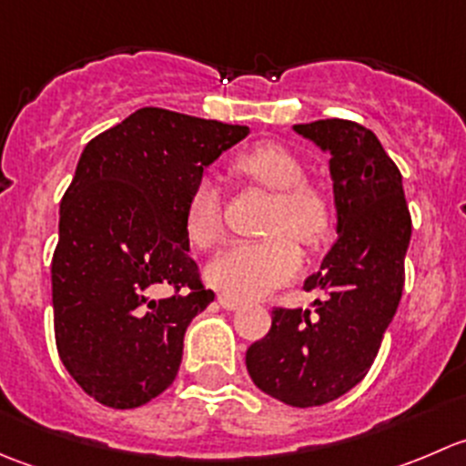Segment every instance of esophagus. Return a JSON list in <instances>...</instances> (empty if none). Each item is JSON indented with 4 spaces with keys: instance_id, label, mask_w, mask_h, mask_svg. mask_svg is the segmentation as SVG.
<instances>
[{
    "instance_id": "obj_1",
    "label": "esophagus",
    "mask_w": 466,
    "mask_h": 466,
    "mask_svg": "<svg viewBox=\"0 0 466 466\" xmlns=\"http://www.w3.org/2000/svg\"><path fill=\"white\" fill-rule=\"evenodd\" d=\"M218 304L223 309H228V311H234V309H238V304H241V299H237V298H232V295H228V293H220L218 295Z\"/></svg>"
}]
</instances>
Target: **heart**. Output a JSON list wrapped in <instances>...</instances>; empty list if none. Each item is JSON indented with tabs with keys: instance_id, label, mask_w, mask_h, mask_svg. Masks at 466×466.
Here are the masks:
<instances>
[{
	"instance_id": "heart-1",
	"label": "heart",
	"mask_w": 466,
	"mask_h": 466,
	"mask_svg": "<svg viewBox=\"0 0 466 466\" xmlns=\"http://www.w3.org/2000/svg\"><path fill=\"white\" fill-rule=\"evenodd\" d=\"M232 171L275 194L266 220L270 237L232 243L209 261L205 275L232 298H259L298 272L302 255L294 238L311 250L322 246L331 232L333 205L320 185L307 180L302 157L286 146H252L232 159ZM185 232L200 250H209L223 237V194L209 176L198 177L187 198Z\"/></svg>"
}]
</instances>
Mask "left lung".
Masks as SVG:
<instances>
[{
  "label": "left lung",
  "mask_w": 466,
  "mask_h": 466,
  "mask_svg": "<svg viewBox=\"0 0 466 466\" xmlns=\"http://www.w3.org/2000/svg\"><path fill=\"white\" fill-rule=\"evenodd\" d=\"M331 153L338 241L304 290L313 309L272 307L246 351L257 388L293 408L324 406L365 379L403 290L412 220L401 173L372 130L350 119L295 126Z\"/></svg>",
  "instance_id": "obj_1"
}]
</instances>
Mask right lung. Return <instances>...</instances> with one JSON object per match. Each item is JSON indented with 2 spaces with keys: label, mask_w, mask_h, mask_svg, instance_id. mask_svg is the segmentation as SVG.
I'll return each mask as SVG.
<instances>
[{
  "label": "right lung",
  "mask_w": 466,
  "mask_h": 466,
  "mask_svg": "<svg viewBox=\"0 0 466 466\" xmlns=\"http://www.w3.org/2000/svg\"><path fill=\"white\" fill-rule=\"evenodd\" d=\"M248 133L142 107L83 150L60 203L51 295L60 360L101 406L139 408L176 379L187 327L214 302L189 257L187 198ZM159 283L172 295L153 300Z\"/></svg>",
  "instance_id": "obj_1"
}]
</instances>
